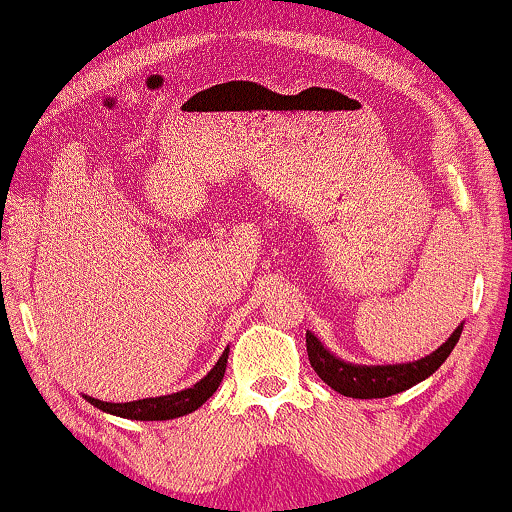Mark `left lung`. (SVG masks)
<instances>
[{
	"instance_id": "left-lung-1",
	"label": "left lung",
	"mask_w": 512,
	"mask_h": 512,
	"mask_svg": "<svg viewBox=\"0 0 512 512\" xmlns=\"http://www.w3.org/2000/svg\"><path fill=\"white\" fill-rule=\"evenodd\" d=\"M460 332H463V323L430 356L420 358V361L394 365H358L344 361V358L334 356L311 330L306 332V351L313 370L318 372V377L327 387L344 396H351V399H384V396L399 394V391L415 387L418 382L434 375L441 368V363L451 356L453 346L460 339Z\"/></svg>"
}]
</instances>
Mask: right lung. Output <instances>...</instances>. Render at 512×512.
I'll use <instances>...</instances> for the list:
<instances>
[{"instance_id":"obj_1","label":"right lung","mask_w":512,"mask_h":512,"mask_svg":"<svg viewBox=\"0 0 512 512\" xmlns=\"http://www.w3.org/2000/svg\"><path fill=\"white\" fill-rule=\"evenodd\" d=\"M227 356H230V346L223 351V356L218 358V363L213 365L211 370L206 372L204 377L192 387L175 391V394L166 396H151V399H140V401H128V403H109L92 399V396H85V401H90L94 408L104 410V413L116 415V418H128V420H173L180 418V415L192 413L199 406L211 399L216 394L225 377V365Z\"/></svg>"}]
</instances>
